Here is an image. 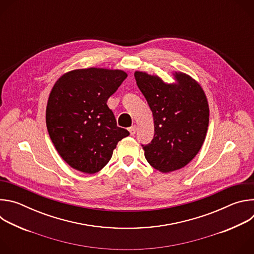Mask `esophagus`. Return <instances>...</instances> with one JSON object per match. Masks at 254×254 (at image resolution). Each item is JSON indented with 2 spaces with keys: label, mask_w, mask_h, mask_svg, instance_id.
<instances>
[{
  "label": "esophagus",
  "mask_w": 254,
  "mask_h": 254,
  "mask_svg": "<svg viewBox=\"0 0 254 254\" xmlns=\"http://www.w3.org/2000/svg\"><path fill=\"white\" fill-rule=\"evenodd\" d=\"M136 129H137V127H136L135 125H134V126H132V127H130L128 128L130 135H133V134L136 132Z\"/></svg>",
  "instance_id": "34e87169"
}]
</instances>
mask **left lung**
Listing matches in <instances>:
<instances>
[{"instance_id":"8db88e82","label":"left lung","mask_w":254,"mask_h":254,"mask_svg":"<svg viewBox=\"0 0 254 254\" xmlns=\"http://www.w3.org/2000/svg\"><path fill=\"white\" fill-rule=\"evenodd\" d=\"M175 82L135 71L137 87L154 117L155 134L142 146L148 163L162 173L184 168L199 153L209 126V104L201 84L181 71L172 72Z\"/></svg>"}]
</instances>
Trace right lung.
I'll use <instances>...</instances> for the list:
<instances>
[{
	"mask_svg": "<svg viewBox=\"0 0 254 254\" xmlns=\"http://www.w3.org/2000/svg\"><path fill=\"white\" fill-rule=\"evenodd\" d=\"M127 77L121 69H74L54 83L46 106V126L60 157L85 174L110 162L120 140L129 134L119 127L106 101Z\"/></svg>",
	"mask_w": 254,
	"mask_h": 254,
	"instance_id": "right-lung-1",
	"label": "right lung"
}]
</instances>
